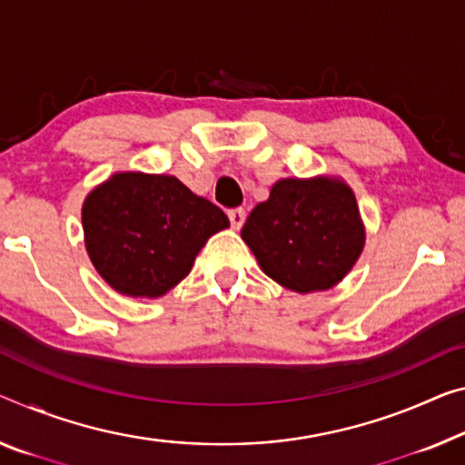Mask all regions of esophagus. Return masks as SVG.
<instances>
[{
  "instance_id": "esophagus-1",
  "label": "esophagus",
  "mask_w": 465,
  "mask_h": 465,
  "mask_svg": "<svg viewBox=\"0 0 465 465\" xmlns=\"http://www.w3.org/2000/svg\"><path fill=\"white\" fill-rule=\"evenodd\" d=\"M228 220H231L232 228H241L242 223H245V210H242V208L228 210Z\"/></svg>"
}]
</instances>
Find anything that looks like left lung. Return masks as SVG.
Wrapping results in <instances>:
<instances>
[{
  "label": "left lung",
  "mask_w": 465,
  "mask_h": 465,
  "mask_svg": "<svg viewBox=\"0 0 465 465\" xmlns=\"http://www.w3.org/2000/svg\"><path fill=\"white\" fill-rule=\"evenodd\" d=\"M263 272L297 292L326 291L363 247V228L347 184L331 178L278 181L241 231Z\"/></svg>",
  "instance_id": "obj_1"
}]
</instances>
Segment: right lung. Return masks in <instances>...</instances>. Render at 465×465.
<instances>
[{
  "label": "right lung",
  "mask_w": 465,
  "mask_h": 465,
  "mask_svg": "<svg viewBox=\"0 0 465 465\" xmlns=\"http://www.w3.org/2000/svg\"><path fill=\"white\" fill-rule=\"evenodd\" d=\"M226 213L174 176L123 173L89 193L84 245L97 272L133 297H160L191 272Z\"/></svg>",
  "instance_id": "right-lung-1"
}]
</instances>
